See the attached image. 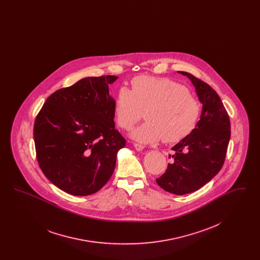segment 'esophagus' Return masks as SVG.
I'll return each instance as SVG.
<instances>
[{"instance_id":"34e87169","label":"esophagus","mask_w":260,"mask_h":260,"mask_svg":"<svg viewBox=\"0 0 260 260\" xmlns=\"http://www.w3.org/2000/svg\"><path fill=\"white\" fill-rule=\"evenodd\" d=\"M134 146H135V148L136 149V151H142V150L144 149V146H143V145L138 144V143H135V144H134Z\"/></svg>"}]
</instances>
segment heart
<instances>
[{"mask_svg": "<svg viewBox=\"0 0 260 260\" xmlns=\"http://www.w3.org/2000/svg\"><path fill=\"white\" fill-rule=\"evenodd\" d=\"M115 115L120 127L129 131L143 117L146 122L131 136L138 142L150 144L162 140L178 142L191 135L201 116V104L183 85L171 79L139 76L132 81V90L119 88L115 101Z\"/></svg>", "mask_w": 260, "mask_h": 260, "instance_id": "1", "label": "heart"}]
</instances>
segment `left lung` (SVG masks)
Here are the masks:
<instances>
[{
  "label": "left lung",
  "instance_id": "obj_1",
  "mask_svg": "<svg viewBox=\"0 0 260 260\" xmlns=\"http://www.w3.org/2000/svg\"><path fill=\"white\" fill-rule=\"evenodd\" d=\"M203 105L194 132L173 146V162L157 178L158 185L175 195L192 193L210 181L221 170L230 140V120L216 91L187 72Z\"/></svg>",
  "mask_w": 260,
  "mask_h": 260
}]
</instances>
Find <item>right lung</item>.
<instances>
[{
	"instance_id": "obj_1",
	"label": "right lung",
	"mask_w": 260,
	"mask_h": 260,
	"mask_svg": "<svg viewBox=\"0 0 260 260\" xmlns=\"http://www.w3.org/2000/svg\"><path fill=\"white\" fill-rule=\"evenodd\" d=\"M118 77H87L60 88L36 117L38 162L52 184L74 196L100 190L115 170L125 139L115 128L109 85Z\"/></svg>"
}]
</instances>
